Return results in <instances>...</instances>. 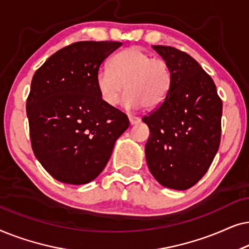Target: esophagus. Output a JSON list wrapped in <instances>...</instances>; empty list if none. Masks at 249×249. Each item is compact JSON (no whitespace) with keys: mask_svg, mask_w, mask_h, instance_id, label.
Instances as JSON below:
<instances>
[{"mask_svg":"<svg viewBox=\"0 0 249 249\" xmlns=\"http://www.w3.org/2000/svg\"><path fill=\"white\" fill-rule=\"evenodd\" d=\"M129 122H130V124H139V122H141V118L129 115Z\"/></svg>","mask_w":249,"mask_h":249,"instance_id":"esophagus-1","label":"esophagus"}]
</instances>
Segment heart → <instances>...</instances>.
I'll return each mask as SVG.
<instances>
[{
    "instance_id": "b5f03b06",
    "label": "heart",
    "mask_w": 249,
    "mask_h": 249,
    "mask_svg": "<svg viewBox=\"0 0 249 249\" xmlns=\"http://www.w3.org/2000/svg\"><path fill=\"white\" fill-rule=\"evenodd\" d=\"M96 76L98 94L107 107H115L121 95L127 91L124 104L129 108H155L170 93L172 84L168 61L153 56L141 47L132 46L115 54Z\"/></svg>"
}]
</instances>
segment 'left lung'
Wrapping results in <instances>:
<instances>
[{"label": "left lung", "mask_w": 249, "mask_h": 249, "mask_svg": "<svg viewBox=\"0 0 249 249\" xmlns=\"http://www.w3.org/2000/svg\"><path fill=\"white\" fill-rule=\"evenodd\" d=\"M153 49L168 61L172 84L164 102L142 117L151 132L146 161L162 186L185 190L202 179L219 149L222 101L189 54L171 46Z\"/></svg>", "instance_id": "obj_1"}]
</instances>
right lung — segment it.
Instances as JSON below:
<instances>
[{"instance_id":"1","label":"right lung","mask_w":249,"mask_h":249,"mask_svg":"<svg viewBox=\"0 0 249 249\" xmlns=\"http://www.w3.org/2000/svg\"><path fill=\"white\" fill-rule=\"evenodd\" d=\"M120 42H77L51 55L34 74L26 110L32 148L61 182L94 180L111 158L128 117L102 101L96 76Z\"/></svg>"}]
</instances>
